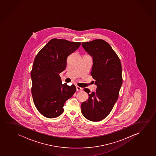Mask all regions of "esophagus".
I'll return each mask as SVG.
<instances>
[{
  "label": "esophagus",
  "instance_id": "1",
  "mask_svg": "<svg viewBox=\"0 0 156 156\" xmlns=\"http://www.w3.org/2000/svg\"><path fill=\"white\" fill-rule=\"evenodd\" d=\"M76 90H77V91H82V90H83V88H82L81 87H79V86H76Z\"/></svg>",
  "mask_w": 156,
  "mask_h": 156
}]
</instances>
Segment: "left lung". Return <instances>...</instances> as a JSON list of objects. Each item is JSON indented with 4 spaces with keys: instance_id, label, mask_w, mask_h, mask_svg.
Instances as JSON below:
<instances>
[{
    "instance_id": "obj_1",
    "label": "left lung",
    "mask_w": 156,
    "mask_h": 156,
    "mask_svg": "<svg viewBox=\"0 0 156 156\" xmlns=\"http://www.w3.org/2000/svg\"><path fill=\"white\" fill-rule=\"evenodd\" d=\"M82 46L93 58L91 75L97 85L96 92L84 89L88 100L81 105L85 118L92 122L105 119L112 110L119 98L122 85L121 61L112 47L104 40L83 42Z\"/></svg>"
}]
</instances>
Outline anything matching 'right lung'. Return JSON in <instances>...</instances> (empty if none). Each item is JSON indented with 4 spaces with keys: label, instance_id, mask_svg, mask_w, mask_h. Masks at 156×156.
Returning <instances> with one entry per match:
<instances>
[{
    "label": "right lung",
    "instance_id": "right-lung-1",
    "mask_svg": "<svg viewBox=\"0 0 156 156\" xmlns=\"http://www.w3.org/2000/svg\"><path fill=\"white\" fill-rule=\"evenodd\" d=\"M81 44L52 39L35 57L31 72L32 95L35 107L44 116L53 119L60 116L65 102L76 91L74 84H62L59 74L66 69L67 57Z\"/></svg>",
    "mask_w": 156,
    "mask_h": 156
}]
</instances>
